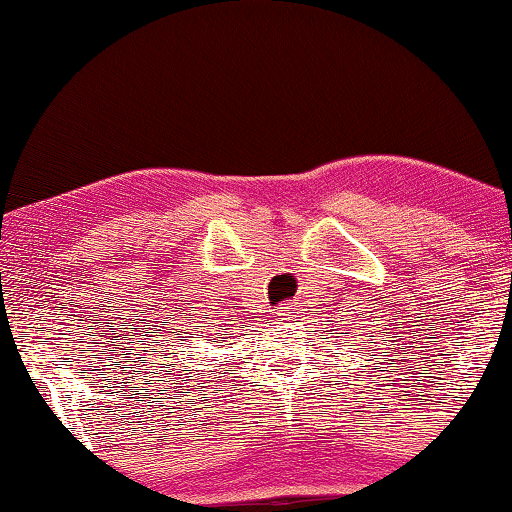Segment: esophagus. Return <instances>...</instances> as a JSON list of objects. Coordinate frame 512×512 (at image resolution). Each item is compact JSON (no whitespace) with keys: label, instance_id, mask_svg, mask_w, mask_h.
Wrapping results in <instances>:
<instances>
[{"label":"esophagus","instance_id":"34e87169","mask_svg":"<svg viewBox=\"0 0 512 512\" xmlns=\"http://www.w3.org/2000/svg\"><path fill=\"white\" fill-rule=\"evenodd\" d=\"M296 314H298V307L293 305V303H284V305L279 307V310H277V317L282 319V321H291V319H296Z\"/></svg>","mask_w":512,"mask_h":512}]
</instances>
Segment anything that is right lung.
Returning a JSON list of instances; mask_svg holds the SVG:
<instances>
[{
  "label": "right lung",
  "mask_w": 512,
  "mask_h": 512,
  "mask_svg": "<svg viewBox=\"0 0 512 512\" xmlns=\"http://www.w3.org/2000/svg\"><path fill=\"white\" fill-rule=\"evenodd\" d=\"M174 331H177V328H174ZM181 333H184V331H177V338H170L172 340V349H174V352H170L172 354V366H174V363H177V366H179V354L184 352V347L188 345V340H179V338H184V335H181ZM191 335H188V338H191Z\"/></svg>",
  "instance_id": "obj_1"
}]
</instances>
